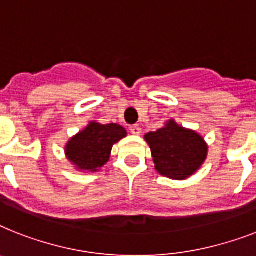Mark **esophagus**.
<instances>
[{
	"label": "esophagus",
	"mask_w": 256,
	"mask_h": 256,
	"mask_svg": "<svg viewBox=\"0 0 256 256\" xmlns=\"http://www.w3.org/2000/svg\"><path fill=\"white\" fill-rule=\"evenodd\" d=\"M130 132H132V135H139L142 132V128H140L139 124H132V126H130Z\"/></svg>",
	"instance_id": "obj_1"
}]
</instances>
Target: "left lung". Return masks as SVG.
<instances>
[{"label":"left lung","mask_w":256,"mask_h":256,"mask_svg":"<svg viewBox=\"0 0 256 256\" xmlns=\"http://www.w3.org/2000/svg\"><path fill=\"white\" fill-rule=\"evenodd\" d=\"M155 170L174 180H184L200 170L208 156V144L198 132L182 128L174 120L156 132L144 135Z\"/></svg>","instance_id":"obj_1"}]
</instances>
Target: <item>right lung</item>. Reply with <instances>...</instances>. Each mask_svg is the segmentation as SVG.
Listing matches in <instances>:
<instances>
[{
	"mask_svg": "<svg viewBox=\"0 0 256 256\" xmlns=\"http://www.w3.org/2000/svg\"><path fill=\"white\" fill-rule=\"evenodd\" d=\"M128 135L121 124L89 122L86 128L68 140L67 159L80 171L96 172L106 164L114 143Z\"/></svg>",
	"mask_w": 256,
	"mask_h": 256,
	"instance_id": "add662e5",
	"label": "right lung"
}]
</instances>
